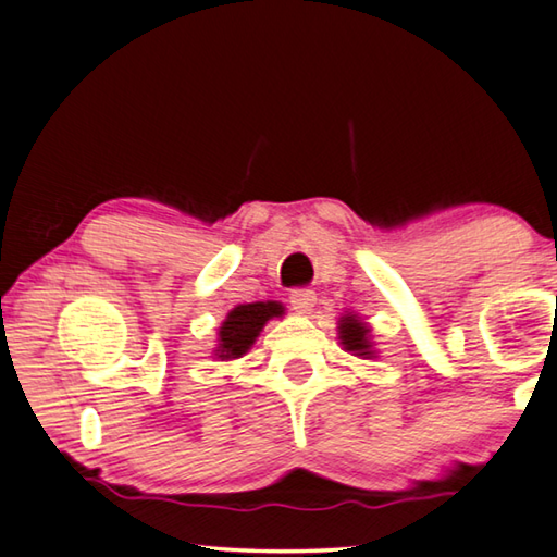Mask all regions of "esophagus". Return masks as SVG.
<instances>
[{
  "mask_svg": "<svg viewBox=\"0 0 557 557\" xmlns=\"http://www.w3.org/2000/svg\"><path fill=\"white\" fill-rule=\"evenodd\" d=\"M288 298H290L293 310L300 312V314H310L312 308H314V302H318V296H314V290H310V288L290 290Z\"/></svg>",
  "mask_w": 557,
  "mask_h": 557,
  "instance_id": "1",
  "label": "esophagus"
}]
</instances>
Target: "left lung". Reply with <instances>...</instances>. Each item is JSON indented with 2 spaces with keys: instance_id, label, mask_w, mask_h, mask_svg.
<instances>
[{
  "instance_id": "8db88e82",
  "label": "left lung",
  "mask_w": 557,
  "mask_h": 557,
  "mask_svg": "<svg viewBox=\"0 0 557 557\" xmlns=\"http://www.w3.org/2000/svg\"><path fill=\"white\" fill-rule=\"evenodd\" d=\"M339 344L356 359H375V344L371 337L369 322H363L356 312H344L337 322Z\"/></svg>"
}]
</instances>
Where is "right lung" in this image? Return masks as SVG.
I'll list each match as a JSON object with an SVG mask.
<instances>
[{
  "label": "right lung",
  "mask_w": 557,
  "mask_h": 557,
  "mask_svg": "<svg viewBox=\"0 0 557 557\" xmlns=\"http://www.w3.org/2000/svg\"><path fill=\"white\" fill-rule=\"evenodd\" d=\"M286 308L278 300L243 302L227 312V318L218 327V344L213 356L218 361H235L255 346L259 332L274 318H283Z\"/></svg>",
  "instance_id": "add662e5"
}]
</instances>
